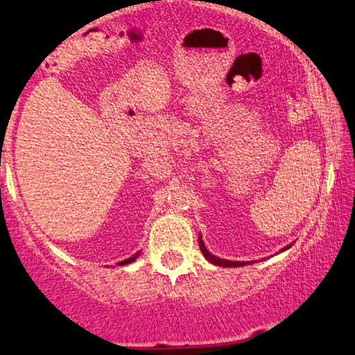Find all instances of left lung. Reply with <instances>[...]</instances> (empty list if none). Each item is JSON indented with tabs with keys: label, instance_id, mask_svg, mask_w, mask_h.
<instances>
[{
	"label": "left lung",
	"instance_id": "8db88e82",
	"mask_svg": "<svg viewBox=\"0 0 355 355\" xmlns=\"http://www.w3.org/2000/svg\"><path fill=\"white\" fill-rule=\"evenodd\" d=\"M291 245H293V244H291ZM291 245L286 247V249H289ZM198 247H200V250H202L203 257H205V259H207L208 261H210V263H213V265H218V266H227V268H232V266H244V265H247V261H231V260H223V259H218V257H215V255H211L210 252L207 250L205 244H203L202 237H198ZM286 249H283V250H286Z\"/></svg>",
	"mask_w": 355,
	"mask_h": 355
}]
</instances>
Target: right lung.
Here are the masks:
<instances>
[{
    "mask_svg": "<svg viewBox=\"0 0 355 355\" xmlns=\"http://www.w3.org/2000/svg\"><path fill=\"white\" fill-rule=\"evenodd\" d=\"M140 255V252H137V254H134L132 257H130V259H125L124 261H121V263L119 265H128V263H130V261H134L135 259H137V257Z\"/></svg>",
    "mask_w": 355,
    "mask_h": 355,
    "instance_id": "1",
    "label": "right lung"
}]
</instances>
